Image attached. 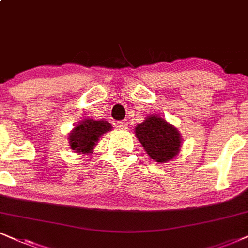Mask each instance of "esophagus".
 <instances>
[{
  "mask_svg": "<svg viewBox=\"0 0 248 248\" xmlns=\"http://www.w3.org/2000/svg\"><path fill=\"white\" fill-rule=\"evenodd\" d=\"M115 124H116V127L119 128V129H122V130L127 129V128H128V122L127 121H118Z\"/></svg>",
  "mask_w": 248,
  "mask_h": 248,
  "instance_id": "obj_1",
  "label": "esophagus"
}]
</instances>
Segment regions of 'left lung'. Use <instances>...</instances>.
<instances>
[{
    "mask_svg": "<svg viewBox=\"0 0 248 248\" xmlns=\"http://www.w3.org/2000/svg\"><path fill=\"white\" fill-rule=\"evenodd\" d=\"M136 136L149 156L156 162H168L180 149V134L159 116H149L135 128Z\"/></svg>",
    "mask_w": 248,
    "mask_h": 248,
    "instance_id": "1",
    "label": "left lung"
}]
</instances>
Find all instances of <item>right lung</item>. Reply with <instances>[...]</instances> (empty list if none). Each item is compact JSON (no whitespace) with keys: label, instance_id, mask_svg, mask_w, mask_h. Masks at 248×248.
<instances>
[{"label":"right lung","instance_id":"right-lung-1","mask_svg":"<svg viewBox=\"0 0 248 248\" xmlns=\"http://www.w3.org/2000/svg\"><path fill=\"white\" fill-rule=\"evenodd\" d=\"M109 122L104 120H86L79 122L69 135L70 147L76 153H89L94 147L98 139L104 133L111 130Z\"/></svg>","mask_w":248,"mask_h":248}]
</instances>
